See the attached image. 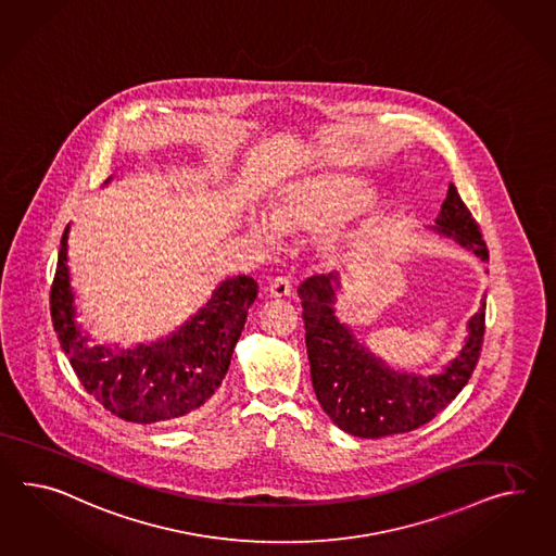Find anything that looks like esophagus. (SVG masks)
I'll return each instance as SVG.
<instances>
[{
    "instance_id": "esophagus-1",
    "label": "esophagus",
    "mask_w": 556,
    "mask_h": 556,
    "mask_svg": "<svg viewBox=\"0 0 556 556\" xmlns=\"http://www.w3.org/2000/svg\"><path fill=\"white\" fill-rule=\"evenodd\" d=\"M292 294V285L288 278H276L268 288V296L270 299H286Z\"/></svg>"
}]
</instances>
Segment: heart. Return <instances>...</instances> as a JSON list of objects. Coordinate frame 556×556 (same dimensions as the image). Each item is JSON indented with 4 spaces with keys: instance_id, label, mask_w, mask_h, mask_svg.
I'll return each instance as SVG.
<instances>
[{
    "instance_id": "heart-1",
    "label": "heart",
    "mask_w": 556,
    "mask_h": 556,
    "mask_svg": "<svg viewBox=\"0 0 556 556\" xmlns=\"http://www.w3.org/2000/svg\"><path fill=\"white\" fill-rule=\"evenodd\" d=\"M369 200V191L341 177H311L294 181L286 187L268 210L271 228L282 233L296 231H320L342 217L353 214L365 201ZM250 233L262 240L271 242V231L266 222L257 215L248 219ZM358 229H328L316 243V250L325 262H339L355 245Z\"/></svg>"
}]
</instances>
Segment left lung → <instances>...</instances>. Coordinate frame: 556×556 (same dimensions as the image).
I'll list each match as a JSON object with an SVG mask.
<instances>
[{"label": "left lung", "mask_w": 556, "mask_h": 556, "mask_svg": "<svg viewBox=\"0 0 556 556\" xmlns=\"http://www.w3.org/2000/svg\"><path fill=\"white\" fill-rule=\"evenodd\" d=\"M433 231L452 238L471 254L488 260L478 222L450 186ZM339 271L316 274L299 288L306 351L314 393L337 428L377 440L426 426L445 409L468 383L484 342L485 296L468 323V337L456 358L438 375H413L389 369L379 356L356 341L351 328L334 316Z\"/></svg>", "instance_id": "left-lung-1"}]
</instances>
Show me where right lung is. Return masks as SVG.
Instances as JSON below:
<instances>
[{"instance_id": "right-lung-1", "label": "right lung", "mask_w": 556, "mask_h": 556, "mask_svg": "<svg viewBox=\"0 0 556 556\" xmlns=\"http://www.w3.org/2000/svg\"><path fill=\"white\" fill-rule=\"evenodd\" d=\"M106 179L104 184H109ZM68 231L60 242L50 313L58 341L88 395L130 424L181 421L203 412L224 381L257 296L250 276L228 278L207 304L169 337L135 349L92 346L76 323L68 270Z\"/></svg>"}]
</instances>
